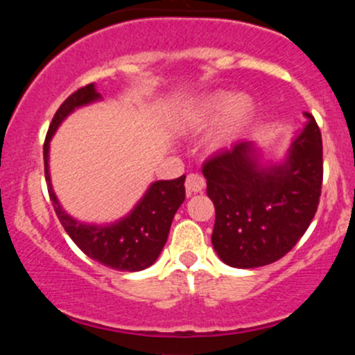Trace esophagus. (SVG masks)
Listing matches in <instances>:
<instances>
[{"label":"esophagus","mask_w":355,"mask_h":355,"mask_svg":"<svg viewBox=\"0 0 355 355\" xmlns=\"http://www.w3.org/2000/svg\"><path fill=\"white\" fill-rule=\"evenodd\" d=\"M205 187V178L200 173H189L185 180V189L189 193H198Z\"/></svg>","instance_id":"34e87169"}]
</instances>
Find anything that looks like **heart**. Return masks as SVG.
<instances>
[{
  "label": "heart",
  "instance_id": "heart-1",
  "mask_svg": "<svg viewBox=\"0 0 355 355\" xmlns=\"http://www.w3.org/2000/svg\"><path fill=\"white\" fill-rule=\"evenodd\" d=\"M222 113L218 125V137L227 138L242 128L252 113V101L245 95L229 96L225 93L205 96L187 110L183 125L189 128H202Z\"/></svg>",
  "mask_w": 355,
  "mask_h": 355
}]
</instances>
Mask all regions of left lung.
I'll list each match as a JSON object with an SVG mask.
<instances>
[{
    "label": "left lung",
    "mask_w": 355,
    "mask_h": 355,
    "mask_svg": "<svg viewBox=\"0 0 355 355\" xmlns=\"http://www.w3.org/2000/svg\"><path fill=\"white\" fill-rule=\"evenodd\" d=\"M291 146L284 165H257L250 141H239L203 164L215 205L211 243L227 266L254 268L292 250L311 225L320 200L324 160L315 118Z\"/></svg>",
    "instance_id": "8db88e82"
}]
</instances>
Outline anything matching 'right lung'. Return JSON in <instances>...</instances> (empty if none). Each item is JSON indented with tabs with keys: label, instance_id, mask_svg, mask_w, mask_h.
<instances>
[{
	"label": "right lung",
	"instance_id": "add662e5",
	"mask_svg": "<svg viewBox=\"0 0 355 355\" xmlns=\"http://www.w3.org/2000/svg\"><path fill=\"white\" fill-rule=\"evenodd\" d=\"M98 98L100 93L96 92L93 83H89L73 92L56 110L43 145L48 193H50L53 209L56 211L60 223L85 255L115 270H144L152 266L160 255L168 239L175 211L185 200V187H183L185 175L175 180L155 182L128 217L108 227L85 225L73 220L70 215L61 210L51 189L50 172H48V148H50L53 133L68 113Z\"/></svg>",
	"mask_w": 355,
	"mask_h": 355
}]
</instances>
